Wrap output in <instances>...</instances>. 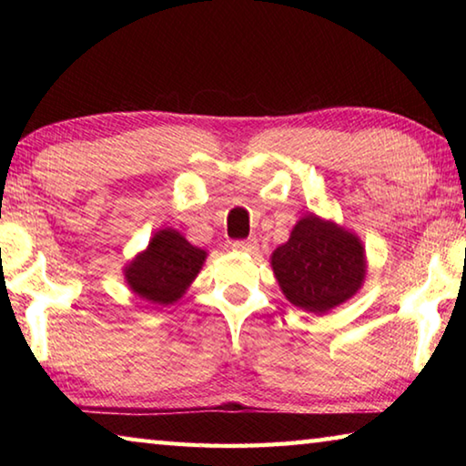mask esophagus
Masks as SVG:
<instances>
[{
    "mask_svg": "<svg viewBox=\"0 0 466 466\" xmlns=\"http://www.w3.org/2000/svg\"><path fill=\"white\" fill-rule=\"evenodd\" d=\"M232 248L234 250H238V252H255L257 248H258V244H257V240L255 238H248V240H236V242H232Z\"/></svg>",
    "mask_w": 466,
    "mask_h": 466,
    "instance_id": "1",
    "label": "esophagus"
}]
</instances>
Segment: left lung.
I'll list each match as a JSON object with an SVG mask.
<instances>
[{
    "mask_svg": "<svg viewBox=\"0 0 466 466\" xmlns=\"http://www.w3.org/2000/svg\"><path fill=\"white\" fill-rule=\"evenodd\" d=\"M271 267L291 304L325 314L361 288L366 250L353 232L309 214L294 226L289 240L273 250Z\"/></svg>",
    "mask_w": 466,
    "mask_h": 466,
    "instance_id": "8db88e82",
    "label": "left lung"
}]
</instances>
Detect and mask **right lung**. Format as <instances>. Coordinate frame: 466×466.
I'll return each instance as SVG.
<instances>
[{
	"label": "right lung",
	"instance_id": "obj_1",
	"mask_svg": "<svg viewBox=\"0 0 466 466\" xmlns=\"http://www.w3.org/2000/svg\"><path fill=\"white\" fill-rule=\"evenodd\" d=\"M208 252L193 247L183 234L164 228L149 240L147 248L125 267L127 286L149 304L168 306L183 298Z\"/></svg>",
	"mask_w": 466,
	"mask_h": 466
}]
</instances>
